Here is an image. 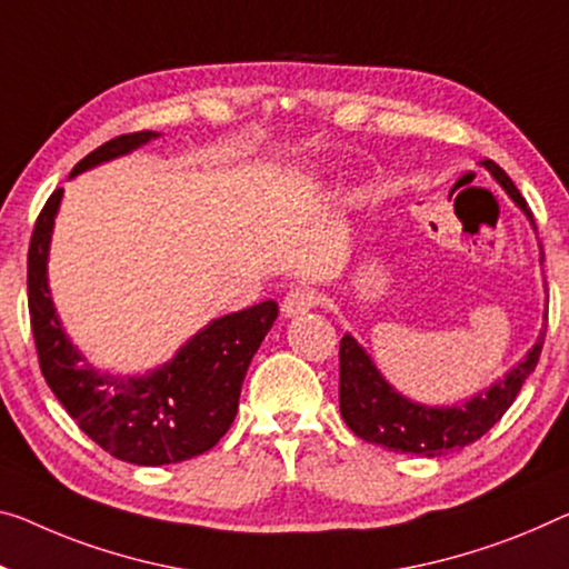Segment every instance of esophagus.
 <instances>
[{
    "instance_id": "34e87169",
    "label": "esophagus",
    "mask_w": 569,
    "mask_h": 569,
    "mask_svg": "<svg viewBox=\"0 0 569 569\" xmlns=\"http://www.w3.org/2000/svg\"><path fill=\"white\" fill-rule=\"evenodd\" d=\"M315 305H318V297H315L310 287H295L282 300V312L284 318H300V315L310 312Z\"/></svg>"
}]
</instances>
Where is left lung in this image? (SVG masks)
<instances>
[{
	"mask_svg": "<svg viewBox=\"0 0 569 569\" xmlns=\"http://www.w3.org/2000/svg\"><path fill=\"white\" fill-rule=\"evenodd\" d=\"M486 170L493 174L509 198L517 203L529 223L535 226V218L527 208V200L521 198L519 188L513 186L496 162L486 160ZM547 318V315H545ZM547 326L541 330L537 343L523 356L513 369L498 379L491 389L480 391L473 399L452 407H427L401 397L391 383L383 379L376 369L371 356L356 343L353 336L340 338V415L353 435L366 442L383 445L395 452H412V456L435 458L448 450L466 448L483 437L491 427L506 415V409L513 405V399L521 391V383L529 379V373L537 369L541 346H545Z\"/></svg>",
	"mask_w": 569,
	"mask_h": 569,
	"instance_id": "obj_1",
	"label": "left lung"
}]
</instances>
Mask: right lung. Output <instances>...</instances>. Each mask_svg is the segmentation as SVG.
<instances>
[{
	"label": "right lung",
	"instance_id": "right-lung-1",
	"mask_svg": "<svg viewBox=\"0 0 569 569\" xmlns=\"http://www.w3.org/2000/svg\"><path fill=\"white\" fill-rule=\"evenodd\" d=\"M160 137L134 132L113 137L86 154L73 174ZM63 188L48 198L30 239L28 302L40 371L52 395L109 456L134 466H168L211 450L239 409L251 358L277 320V302L223 315L208 322L174 358L144 376H117L86 361L60 326L48 287V251Z\"/></svg>",
	"mask_w": 569,
	"mask_h": 569
}]
</instances>
